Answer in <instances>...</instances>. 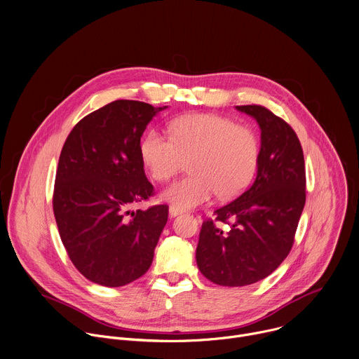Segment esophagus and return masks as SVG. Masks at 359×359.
Masks as SVG:
<instances>
[{"label":"esophagus","mask_w":359,"mask_h":359,"mask_svg":"<svg viewBox=\"0 0 359 359\" xmlns=\"http://www.w3.org/2000/svg\"><path fill=\"white\" fill-rule=\"evenodd\" d=\"M184 210L182 209H180V208H175V206H170V216L171 217H175V216H178V215H181Z\"/></svg>","instance_id":"obj_1"}]
</instances>
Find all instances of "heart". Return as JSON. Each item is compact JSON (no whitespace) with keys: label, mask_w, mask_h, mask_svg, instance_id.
<instances>
[{"label":"heart","mask_w":359,"mask_h":359,"mask_svg":"<svg viewBox=\"0 0 359 359\" xmlns=\"http://www.w3.org/2000/svg\"><path fill=\"white\" fill-rule=\"evenodd\" d=\"M140 157L158 182L180 172L187 161V177L164 191V199L180 209L208 202L215 194L220 199L238 196L254 180L261 143L255 130L213 114H189L170 123V136L158 129L144 133Z\"/></svg>","instance_id":"obj_1"}]
</instances>
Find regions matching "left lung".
I'll return each instance as SVG.
<instances>
[{"instance_id": "left-lung-1", "label": "left lung", "mask_w": 359, "mask_h": 359, "mask_svg": "<svg viewBox=\"0 0 359 359\" xmlns=\"http://www.w3.org/2000/svg\"><path fill=\"white\" fill-rule=\"evenodd\" d=\"M236 108L257 119L261 154L252 185L202 223L196 264L222 286H245L272 273L292 250L306 202L304 157L294 130L265 107Z\"/></svg>"}]
</instances>
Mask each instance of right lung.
Returning <instances> with one entry per match:
<instances>
[{"label":"right lung","instance_id":"obj_1","mask_svg":"<svg viewBox=\"0 0 359 359\" xmlns=\"http://www.w3.org/2000/svg\"><path fill=\"white\" fill-rule=\"evenodd\" d=\"M164 108L114 101L83 118L62 149L53 192L56 223L74 266L98 285L130 283L153 262L168 206L130 208L154 195L139 146Z\"/></svg>","mask_w":359,"mask_h":359}]
</instances>
